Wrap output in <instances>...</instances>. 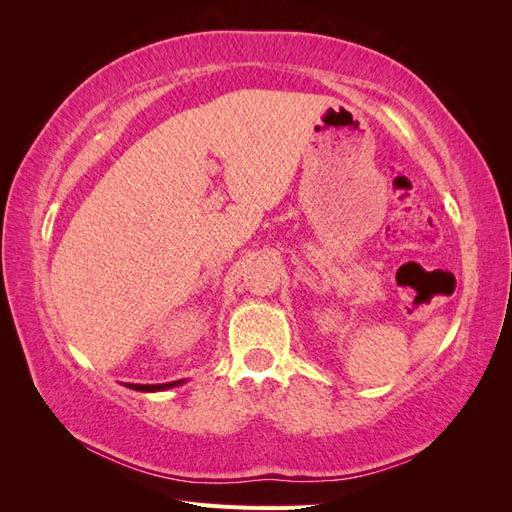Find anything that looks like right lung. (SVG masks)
Listing matches in <instances>:
<instances>
[{
  "instance_id": "obj_1",
  "label": "right lung",
  "mask_w": 512,
  "mask_h": 512,
  "mask_svg": "<svg viewBox=\"0 0 512 512\" xmlns=\"http://www.w3.org/2000/svg\"><path fill=\"white\" fill-rule=\"evenodd\" d=\"M185 380H175V382H166V384H126L128 389L134 391H143V393H156V391H166V389H173V386L183 384Z\"/></svg>"
}]
</instances>
